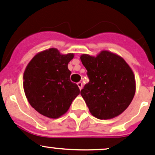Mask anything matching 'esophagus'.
Instances as JSON below:
<instances>
[{"instance_id":"esophagus-1","label":"esophagus","mask_w":155,"mask_h":155,"mask_svg":"<svg viewBox=\"0 0 155 155\" xmlns=\"http://www.w3.org/2000/svg\"><path fill=\"white\" fill-rule=\"evenodd\" d=\"M77 86H78V87H79V89L81 90V89H82V82H78Z\"/></svg>"}]
</instances>
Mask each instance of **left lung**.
Here are the masks:
<instances>
[{"mask_svg": "<svg viewBox=\"0 0 155 155\" xmlns=\"http://www.w3.org/2000/svg\"><path fill=\"white\" fill-rule=\"evenodd\" d=\"M80 60L89 79L80 94L90 113L105 120L122 113L132 101L136 89L129 65L108 50H102L96 56L82 54Z\"/></svg>", "mask_w": 155, "mask_h": 155, "instance_id": "1", "label": "left lung"}]
</instances>
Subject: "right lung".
<instances>
[{"instance_id":"1","label":"right lung","mask_w":155,"mask_h":155,"mask_svg":"<svg viewBox=\"0 0 155 155\" xmlns=\"http://www.w3.org/2000/svg\"><path fill=\"white\" fill-rule=\"evenodd\" d=\"M73 53L61 54L56 48L40 52L27 64L24 73V89L33 108L50 118L64 115L79 94L70 81L68 63Z\"/></svg>"}]
</instances>
